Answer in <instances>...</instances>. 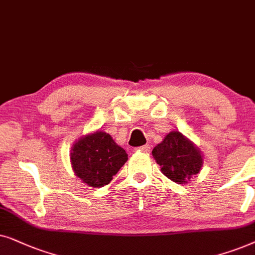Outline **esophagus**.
Returning a JSON list of instances; mask_svg holds the SVG:
<instances>
[{
    "label": "esophagus",
    "instance_id": "esophagus-1",
    "mask_svg": "<svg viewBox=\"0 0 255 255\" xmlns=\"http://www.w3.org/2000/svg\"><path fill=\"white\" fill-rule=\"evenodd\" d=\"M137 151H142V152H149L150 151V145L145 144V145H142V147H138L136 148Z\"/></svg>",
    "mask_w": 255,
    "mask_h": 255
}]
</instances>
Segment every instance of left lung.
<instances>
[{
	"label": "left lung",
	"instance_id": "1",
	"mask_svg": "<svg viewBox=\"0 0 255 255\" xmlns=\"http://www.w3.org/2000/svg\"><path fill=\"white\" fill-rule=\"evenodd\" d=\"M152 157L172 182L186 184L203 167V155L192 141L179 131H170L152 149Z\"/></svg>",
	"mask_w": 255,
	"mask_h": 255
}]
</instances>
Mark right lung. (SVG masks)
<instances>
[{
	"label": "right lung",
	"mask_w": 255,
	"mask_h": 255,
	"mask_svg": "<svg viewBox=\"0 0 255 255\" xmlns=\"http://www.w3.org/2000/svg\"><path fill=\"white\" fill-rule=\"evenodd\" d=\"M70 159L74 175L81 182L91 188H103L127 162L128 155L110 134L97 130L74 142Z\"/></svg>",
	"instance_id": "right-lung-1"
}]
</instances>
